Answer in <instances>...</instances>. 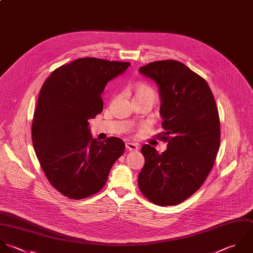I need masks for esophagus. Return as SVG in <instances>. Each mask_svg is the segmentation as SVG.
<instances>
[{"mask_svg": "<svg viewBox=\"0 0 253 253\" xmlns=\"http://www.w3.org/2000/svg\"><path fill=\"white\" fill-rule=\"evenodd\" d=\"M125 147L128 151H131V152H135L138 150V144H135V143H131V142H127L125 144Z\"/></svg>", "mask_w": 253, "mask_h": 253, "instance_id": "34e87169", "label": "esophagus"}]
</instances>
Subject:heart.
<instances>
[{"label": "heart", "mask_w": 253, "mask_h": 253, "mask_svg": "<svg viewBox=\"0 0 253 253\" xmlns=\"http://www.w3.org/2000/svg\"><path fill=\"white\" fill-rule=\"evenodd\" d=\"M155 96H156V94H155L154 89L152 87H150L149 85L141 84L136 86L134 97H148V98L152 99L154 102Z\"/></svg>", "instance_id": "obj_1"}]
</instances>
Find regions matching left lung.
<instances>
[{
    "instance_id": "1",
    "label": "left lung",
    "mask_w": 253,
    "mask_h": 253,
    "mask_svg": "<svg viewBox=\"0 0 253 253\" xmlns=\"http://www.w3.org/2000/svg\"><path fill=\"white\" fill-rule=\"evenodd\" d=\"M139 72L158 85L168 142L162 154L142 147L139 188L157 205H177L201 187L214 166L221 135L216 101L207 82L180 62L157 61Z\"/></svg>"
}]
</instances>
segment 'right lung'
Listing matches in <instances>:
<instances>
[{
  "label": "right lung",
  "mask_w": 253,
  "mask_h": 253,
  "mask_svg": "<svg viewBox=\"0 0 253 253\" xmlns=\"http://www.w3.org/2000/svg\"><path fill=\"white\" fill-rule=\"evenodd\" d=\"M130 65L80 58L53 71L40 89L31 127L33 148L47 179L71 199L98 192L124 152L119 138L93 139L88 120L102 111L107 83Z\"/></svg>",
  "instance_id": "obj_1"
}]
</instances>
